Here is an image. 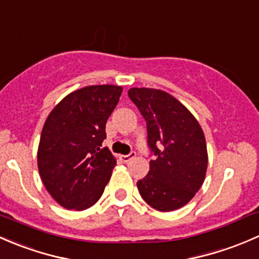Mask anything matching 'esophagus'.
<instances>
[{"instance_id": "esophagus-1", "label": "esophagus", "mask_w": 259, "mask_h": 259, "mask_svg": "<svg viewBox=\"0 0 259 259\" xmlns=\"http://www.w3.org/2000/svg\"><path fill=\"white\" fill-rule=\"evenodd\" d=\"M135 156H136L135 152H131V153H128V154H122V156H119V158H121L123 162H128V161H131V159H132Z\"/></svg>"}]
</instances>
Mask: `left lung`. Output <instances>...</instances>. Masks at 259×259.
<instances>
[{
  "mask_svg": "<svg viewBox=\"0 0 259 259\" xmlns=\"http://www.w3.org/2000/svg\"><path fill=\"white\" fill-rule=\"evenodd\" d=\"M128 97L147 123V143L154 158L137 182L152 208L169 212L187 204L203 185L208 164L204 133L198 121L169 93L131 89Z\"/></svg>",
  "mask_w": 259,
  "mask_h": 259,
  "instance_id": "1",
  "label": "left lung"
}]
</instances>
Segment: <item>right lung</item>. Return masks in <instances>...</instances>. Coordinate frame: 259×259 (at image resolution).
I'll return each instance as SVG.
<instances>
[{"label":"right lung","instance_id":"obj_1","mask_svg":"<svg viewBox=\"0 0 259 259\" xmlns=\"http://www.w3.org/2000/svg\"><path fill=\"white\" fill-rule=\"evenodd\" d=\"M122 87L89 86L66 96L47 117L37 164L45 187L67 209L90 208L102 196L116 158L107 147L106 122Z\"/></svg>","mask_w":259,"mask_h":259}]
</instances>
